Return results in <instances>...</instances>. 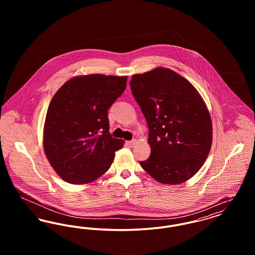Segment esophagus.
I'll return each instance as SVG.
<instances>
[{
    "mask_svg": "<svg viewBox=\"0 0 255 255\" xmlns=\"http://www.w3.org/2000/svg\"><path fill=\"white\" fill-rule=\"evenodd\" d=\"M135 143H136V139H132V140H130V141H127V144L129 146H131V147L134 146Z\"/></svg>",
    "mask_w": 255,
    "mask_h": 255,
    "instance_id": "34e87169",
    "label": "esophagus"
}]
</instances>
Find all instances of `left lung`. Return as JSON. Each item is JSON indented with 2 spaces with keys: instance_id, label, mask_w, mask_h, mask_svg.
<instances>
[{
  "instance_id": "1",
  "label": "left lung",
  "mask_w": 255,
  "mask_h": 255,
  "mask_svg": "<svg viewBox=\"0 0 255 255\" xmlns=\"http://www.w3.org/2000/svg\"><path fill=\"white\" fill-rule=\"evenodd\" d=\"M132 94L145 117L151 155L140 165L156 181L180 184L203 166L212 142V123L197 90L180 74L157 68L134 74Z\"/></svg>"
}]
</instances>
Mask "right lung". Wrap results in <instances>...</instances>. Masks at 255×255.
I'll return each instance as SVG.
<instances>
[{
	"label": "right lung",
	"instance_id": "obj_1",
	"mask_svg": "<svg viewBox=\"0 0 255 255\" xmlns=\"http://www.w3.org/2000/svg\"><path fill=\"white\" fill-rule=\"evenodd\" d=\"M127 76L89 74L67 81L52 97L44 127L50 165L66 182H93L109 169L124 141L109 132L108 110Z\"/></svg>",
	"mask_w": 255,
	"mask_h": 255
}]
</instances>
